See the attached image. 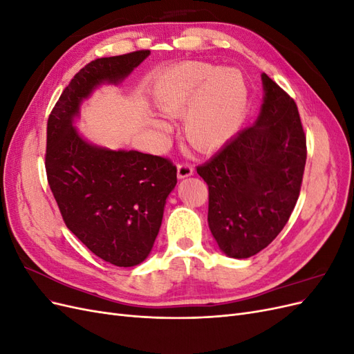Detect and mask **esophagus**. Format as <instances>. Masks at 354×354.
I'll return each mask as SVG.
<instances>
[{"instance_id": "1", "label": "esophagus", "mask_w": 354, "mask_h": 354, "mask_svg": "<svg viewBox=\"0 0 354 354\" xmlns=\"http://www.w3.org/2000/svg\"><path fill=\"white\" fill-rule=\"evenodd\" d=\"M192 174H194V168H192L189 164L181 162L177 165V177L178 178H186Z\"/></svg>"}]
</instances>
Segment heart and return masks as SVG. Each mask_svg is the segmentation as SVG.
Returning <instances> with one entry per match:
<instances>
[{
	"label": "heart",
	"mask_w": 354,
	"mask_h": 354,
	"mask_svg": "<svg viewBox=\"0 0 354 354\" xmlns=\"http://www.w3.org/2000/svg\"><path fill=\"white\" fill-rule=\"evenodd\" d=\"M153 100L165 116L186 114V140L196 151L208 153L223 147L236 134L248 90L238 69H216L208 63L185 62L156 82ZM152 127L160 134L169 133V125L160 120H152Z\"/></svg>",
	"instance_id": "1"
}]
</instances>
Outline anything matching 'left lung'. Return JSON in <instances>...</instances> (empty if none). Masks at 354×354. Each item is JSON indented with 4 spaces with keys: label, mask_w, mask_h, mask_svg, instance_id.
Instances as JSON below:
<instances>
[{
    "label": "left lung",
    "mask_w": 354,
    "mask_h": 354,
    "mask_svg": "<svg viewBox=\"0 0 354 354\" xmlns=\"http://www.w3.org/2000/svg\"><path fill=\"white\" fill-rule=\"evenodd\" d=\"M261 80L257 121L196 168L208 185L209 230L232 259L255 255L281 233L306 167V134L294 99L266 73Z\"/></svg>",
    "instance_id": "8db88e82"
}]
</instances>
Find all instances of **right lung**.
<instances>
[{
	"label": "right lung",
	"mask_w": 354,
	"mask_h": 354,
	"mask_svg": "<svg viewBox=\"0 0 354 354\" xmlns=\"http://www.w3.org/2000/svg\"><path fill=\"white\" fill-rule=\"evenodd\" d=\"M149 55L138 50L90 62L47 122V180L63 221L93 254L118 267L137 266L151 254L177 168L162 156L88 143L73 118L100 84H120Z\"/></svg>",
	"instance_id": "obj_1"
}]
</instances>
